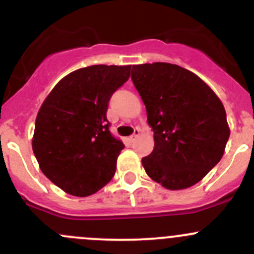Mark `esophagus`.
<instances>
[{"label":"esophagus","instance_id":"obj_1","mask_svg":"<svg viewBox=\"0 0 254 254\" xmlns=\"http://www.w3.org/2000/svg\"><path fill=\"white\" fill-rule=\"evenodd\" d=\"M139 134H140V129H139L138 127H135V128H134V130H133V134L130 135V137H129V140H130V141H133V140H134L135 138L139 137Z\"/></svg>","mask_w":254,"mask_h":254}]
</instances>
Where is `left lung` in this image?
<instances>
[{"mask_svg":"<svg viewBox=\"0 0 254 254\" xmlns=\"http://www.w3.org/2000/svg\"><path fill=\"white\" fill-rule=\"evenodd\" d=\"M155 146L141 163L168 190L198 183L219 162L230 128L223 103L197 75L170 63L133 65Z\"/></svg>","mask_w":254,"mask_h":254,"instance_id":"obj_1","label":"left lung"}]
</instances>
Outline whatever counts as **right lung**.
I'll return each mask as SVG.
<instances>
[{
    "instance_id": "right-lung-1",
    "label": "right lung",
    "mask_w": 254,
    "mask_h": 254,
    "mask_svg": "<svg viewBox=\"0 0 254 254\" xmlns=\"http://www.w3.org/2000/svg\"><path fill=\"white\" fill-rule=\"evenodd\" d=\"M130 65H92L54 86L35 122L32 150L42 173L66 193L86 197L105 187L124 143L109 132L111 94L129 78Z\"/></svg>"
}]
</instances>
